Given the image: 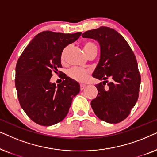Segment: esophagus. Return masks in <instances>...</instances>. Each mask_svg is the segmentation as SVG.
I'll use <instances>...</instances> for the list:
<instances>
[{
  "instance_id": "1",
  "label": "esophagus",
  "mask_w": 157,
  "mask_h": 157,
  "mask_svg": "<svg viewBox=\"0 0 157 157\" xmlns=\"http://www.w3.org/2000/svg\"><path fill=\"white\" fill-rule=\"evenodd\" d=\"M85 87H86V85H84V84H81L80 85V89L81 90V91L84 89Z\"/></svg>"
}]
</instances>
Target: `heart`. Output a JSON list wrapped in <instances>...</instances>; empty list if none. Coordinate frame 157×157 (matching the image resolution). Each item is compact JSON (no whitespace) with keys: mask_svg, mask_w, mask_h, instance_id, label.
Wrapping results in <instances>:
<instances>
[{"mask_svg":"<svg viewBox=\"0 0 157 157\" xmlns=\"http://www.w3.org/2000/svg\"><path fill=\"white\" fill-rule=\"evenodd\" d=\"M68 46H66L63 48V50L62 51L61 53V61L62 63H63L66 60V56L67 54V52L68 51ZM83 50H84L87 56L90 53L94 51H97V46H96L95 44H94L93 42L91 41H87L83 44ZM68 76L70 77L71 78H72L73 80L77 81L79 83H83L86 82L89 77L91 74V71L89 69H83V68H72L70 70L68 71L67 72Z\"/></svg>","mask_w":157,"mask_h":157,"instance_id":"1","label":"heart"}]
</instances>
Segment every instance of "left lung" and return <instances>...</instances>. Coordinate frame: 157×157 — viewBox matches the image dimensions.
<instances>
[{"mask_svg":"<svg viewBox=\"0 0 157 157\" xmlns=\"http://www.w3.org/2000/svg\"><path fill=\"white\" fill-rule=\"evenodd\" d=\"M82 36L98 40L101 46L93 77L104 81L96 85L98 94L91 101L92 109L102 121L119 123L130 114L139 98L141 75L136 56L123 36L111 28L87 31Z\"/></svg>","mask_w":157,"mask_h":157,"instance_id":"1","label":"left lung"}]
</instances>
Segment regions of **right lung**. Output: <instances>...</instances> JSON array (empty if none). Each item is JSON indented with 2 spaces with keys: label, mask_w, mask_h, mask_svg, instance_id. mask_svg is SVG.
<instances>
[{
  "label": "right lung",
  "mask_w": 157,
  "mask_h": 157,
  "mask_svg": "<svg viewBox=\"0 0 157 157\" xmlns=\"http://www.w3.org/2000/svg\"><path fill=\"white\" fill-rule=\"evenodd\" d=\"M81 35V32H40L19 57L15 78L19 103L28 117L39 125L51 126L61 121L67 115L73 98L80 91L78 83L66 76L62 77L63 81L57 86L50 79L53 72L57 74L62 68V51Z\"/></svg>",
  "instance_id": "add662e5"
}]
</instances>
